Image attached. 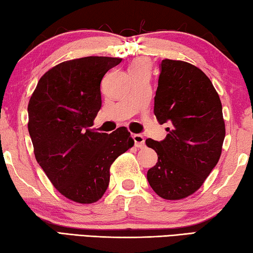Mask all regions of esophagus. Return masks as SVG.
Listing matches in <instances>:
<instances>
[{
    "mask_svg": "<svg viewBox=\"0 0 253 253\" xmlns=\"http://www.w3.org/2000/svg\"><path fill=\"white\" fill-rule=\"evenodd\" d=\"M132 139H134L136 147L144 148V146H145V138H144L143 135L134 134V135H132Z\"/></svg>",
    "mask_w": 253,
    "mask_h": 253,
    "instance_id": "34e87169",
    "label": "esophagus"
}]
</instances>
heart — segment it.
Wrapping results in <instances>:
<instances>
[{"label":"heart","instance_id":"heart-1","mask_svg":"<svg viewBox=\"0 0 253 253\" xmlns=\"http://www.w3.org/2000/svg\"><path fill=\"white\" fill-rule=\"evenodd\" d=\"M149 61L147 59H137L129 66V72L148 71Z\"/></svg>","mask_w":253,"mask_h":253}]
</instances>
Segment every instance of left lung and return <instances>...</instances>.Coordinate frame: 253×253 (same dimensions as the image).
Instances as JSON below:
<instances>
[{"label": "left lung", "mask_w": 253, "mask_h": 253, "mask_svg": "<svg viewBox=\"0 0 253 253\" xmlns=\"http://www.w3.org/2000/svg\"><path fill=\"white\" fill-rule=\"evenodd\" d=\"M154 114L160 124L170 127L162 142L146 139L158 156L147 172L148 183L163 199H185L202 186L220 160L225 136L220 97L198 67L165 59Z\"/></svg>", "instance_id": "obj_1"}]
</instances>
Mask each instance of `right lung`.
<instances>
[{"instance_id": "right-lung-1", "label": "right lung", "mask_w": 253, "mask_h": 253, "mask_svg": "<svg viewBox=\"0 0 253 253\" xmlns=\"http://www.w3.org/2000/svg\"><path fill=\"white\" fill-rule=\"evenodd\" d=\"M121 58L84 57L59 63L41 77L28 105L34 155L53 186L77 203L97 202L110 166L134 145L127 128L91 129L101 107L100 83Z\"/></svg>"}]
</instances>
